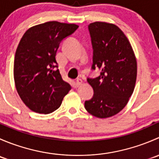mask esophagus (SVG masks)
Listing matches in <instances>:
<instances>
[{
  "label": "esophagus",
  "mask_w": 159,
  "mask_h": 159,
  "mask_svg": "<svg viewBox=\"0 0 159 159\" xmlns=\"http://www.w3.org/2000/svg\"><path fill=\"white\" fill-rule=\"evenodd\" d=\"M75 83H76V84L78 86L81 85V84H82V80H81V78H77L76 81H75Z\"/></svg>",
  "instance_id": "obj_1"
}]
</instances>
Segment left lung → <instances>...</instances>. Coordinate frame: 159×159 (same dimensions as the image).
<instances>
[{"label": "left lung", "mask_w": 159, "mask_h": 159, "mask_svg": "<svg viewBox=\"0 0 159 159\" xmlns=\"http://www.w3.org/2000/svg\"><path fill=\"white\" fill-rule=\"evenodd\" d=\"M89 30L93 48L91 70L101 74L87 81L94 90L84 108L99 118H109L121 111L134 91L137 61L131 44L123 31L113 24L96 21Z\"/></svg>", "instance_id": "left-lung-1"}]
</instances>
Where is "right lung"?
Masks as SVG:
<instances>
[{
    "label": "right lung",
    "mask_w": 159,
    "mask_h": 159,
    "mask_svg": "<svg viewBox=\"0 0 159 159\" xmlns=\"http://www.w3.org/2000/svg\"><path fill=\"white\" fill-rule=\"evenodd\" d=\"M78 28L46 22L29 28L20 39L14 57V82L21 100L33 111H54L71 89L62 79L55 57L60 43Z\"/></svg>",
    "instance_id": "right-lung-1"
}]
</instances>
